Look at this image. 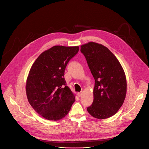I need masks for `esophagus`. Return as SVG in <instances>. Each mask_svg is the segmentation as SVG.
Wrapping results in <instances>:
<instances>
[{
  "instance_id": "1",
  "label": "esophagus",
  "mask_w": 149,
  "mask_h": 149,
  "mask_svg": "<svg viewBox=\"0 0 149 149\" xmlns=\"http://www.w3.org/2000/svg\"><path fill=\"white\" fill-rule=\"evenodd\" d=\"M82 94H83V92H81L78 93V96L79 97H80V96H82Z\"/></svg>"
}]
</instances>
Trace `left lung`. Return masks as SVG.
<instances>
[{
    "label": "left lung",
    "mask_w": 149,
    "mask_h": 149,
    "mask_svg": "<svg viewBox=\"0 0 149 149\" xmlns=\"http://www.w3.org/2000/svg\"><path fill=\"white\" fill-rule=\"evenodd\" d=\"M89 69L95 79L93 102L87 108L92 116L104 119L114 115L123 104L126 79L116 57L102 44L90 42L81 45Z\"/></svg>",
    "instance_id": "obj_1"
}]
</instances>
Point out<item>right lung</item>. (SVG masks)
<instances>
[{"label": "right lung", "mask_w": 149, "mask_h": 149, "mask_svg": "<svg viewBox=\"0 0 149 149\" xmlns=\"http://www.w3.org/2000/svg\"><path fill=\"white\" fill-rule=\"evenodd\" d=\"M78 50V46H54L39 55L30 69L26 85L27 100L45 119H62L75 101L66 84L64 73L69 61Z\"/></svg>", "instance_id": "obj_1"}]
</instances>
